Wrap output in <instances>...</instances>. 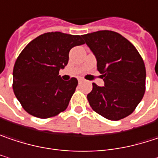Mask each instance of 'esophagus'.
Wrapping results in <instances>:
<instances>
[{"mask_svg":"<svg viewBox=\"0 0 158 158\" xmlns=\"http://www.w3.org/2000/svg\"><path fill=\"white\" fill-rule=\"evenodd\" d=\"M78 81H79V83H81V82L83 81V79H81V78H79V79H78Z\"/></svg>","mask_w":158,"mask_h":158,"instance_id":"obj_1","label":"esophagus"}]
</instances>
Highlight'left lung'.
Masks as SVG:
<instances>
[{
	"mask_svg": "<svg viewBox=\"0 0 158 158\" xmlns=\"http://www.w3.org/2000/svg\"><path fill=\"white\" fill-rule=\"evenodd\" d=\"M82 37L94 53L105 82L104 87L93 83L88 94L90 106L112 121L130 115L145 93L146 68L140 54L129 40L114 31L101 30Z\"/></svg>",
	"mask_w": 158,
	"mask_h": 158,
	"instance_id": "left-lung-1",
	"label": "left lung"
}]
</instances>
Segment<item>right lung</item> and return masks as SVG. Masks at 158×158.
Listing matches in <instances>:
<instances>
[{
	"instance_id": "right-lung-1",
	"label": "right lung",
	"mask_w": 158,
	"mask_h": 158,
	"mask_svg": "<svg viewBox=\"0 0 158 158\" xmlns=\"http://www.w3.org/2000/svg\"><path fill=\"white\" fill-rule=\"evenodd\" d=\"M83 44L80 35L49 32L24 48L15 62L12 88L26 112L45 119L67 108L78 80H63L59 70L68 64L70 49Z\"/></svg>"
}]
</instances>
